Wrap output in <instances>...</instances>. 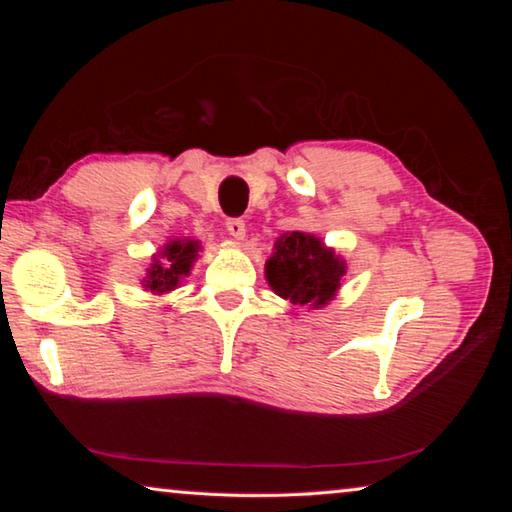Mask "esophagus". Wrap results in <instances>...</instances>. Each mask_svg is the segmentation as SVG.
Wrapping results in <instances>:
<instances>
[{
	"instance_id": "1",
	"label": "esophagus",
	"mask_w": 512,
	"mask_h": 512,
	"mask_svg": "<svg viewBox=\"0 0 512 512\" xmlns=\"http://www.w3.org/2000/svg\"><path fill=\"white\" fill-rule=\"evenodd\" d=\"M225 228L235 239H244L246 237V221L239 219V216H230L228 221H225Z\"/></svg>"
}]
</instances>
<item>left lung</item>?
I'll return each mask as SVG.
<instances>
[{"label":"left lung","mask_w":512,"mask_h":512,"mask_svg":"<svg viewBox=\"0 0 512 512\" xmlns=\"http://www.w3.org/2000/svg\"><path fill=\"white\" fill-rule=\"evenodd\" d=\"M345 264L323 241L289 232L275 244L273 257L266 262V280L277 296L291 300L293 305H327L339 289Z\"/></svg>","instance_id":"8db88e82"}]
</instances>
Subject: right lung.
<instances>
[{"label": "right lung", "mask_w": 512, "mask_h": 512, "mask_svg": "<svg viewBox=\"0 0 512 512\" xmlns=\"http://www.w3.org/2000/svg\"><path fill=\"white\" fill-rule=\"evenodd\" d=\"M198 241H169L164 246L158 257H153V264L149 268V275H146V289L153 293H164L178 287L180 277L189 273L192 268L196 253H198Z\"/></svg>", "instance_id": "obj_1"}]
</instances>
